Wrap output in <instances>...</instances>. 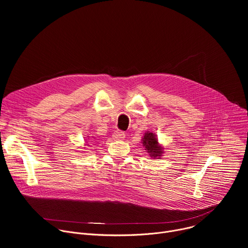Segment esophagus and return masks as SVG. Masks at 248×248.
I'll use <instances>...</instances> for the list:
<instances>
[{
  "instance_id": "1",
  "label": "esophagus",
  "mask_w": 248,
  "mask_h": 248,
  "mask_svg": "<svg viewBox=\"0 0 248 248\" xmlns=\"http://www.w3.org/2000/svg\"><path fill=\"white\" fill-rule=\"evenodd\" d=\"M113 137L115 139H124L125 137V133L124 131H122V130H117V131L114 132Z\"/></svg>"
}]
</instances>
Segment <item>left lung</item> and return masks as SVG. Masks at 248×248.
<instances>
[{
  "label": "left lung",
  "instance_id": "obj_1",
  "mask_svg": "<svg viewBox=\"0 0 248 248\" xmlns=\"http://www.w3.org/2000/svg\"><path fill=\"white\" fill-rule=\"evenodd\" d=\"M142 141H143V146H145L147 152L150 153L151 156H153V157L161 156L163 148L161 146H159L158 140L154 133L146 132Z\"/></svg>",
  "mask_w": 248,
  "mask_h": 248
}]
</instances>
